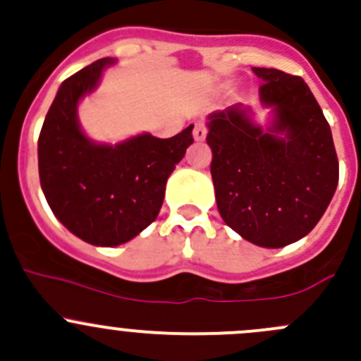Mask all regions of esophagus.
<instances>
[{
	"label": "esophagus",
	"instance_id": "34e87169",
	"mask_svg": "<svg viewBox=\"0 0 361 361\" xmlns=\"http://www.w3.org/2000/svg\"><path fill=\"white\" fill-rule=\"evenodd\" d=\"M206 134H207L206 123H204V122L195 123V127H194V140L195 141H202L204 137H206Z\"/></svg>",
	"mask_w": 361,
	"mask_h": 361
}]
</instances>
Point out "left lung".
<instances>
[{
    "mask_svg": "<svg viewBox=\"0 0 361 361\" xmlns=\"http://www.w3.org/2000/svg\"><path fill=\"white\" fill-rule=\"evenodd\" d=\"M271 126L234 104L207 116L211 178L225 224L246 241L283 248L307 235L336 194L338 160L332 130L300 76L253 68Z\"/></svg>",
    "mask_w": 361,
    "mask_h": 361,
    "instance_id": "1",
    "label": "left lung"
}]
</instances>
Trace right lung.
<instances>
[{
  "mask_svg": "<svg viewBox=\"0 0 361 361\" xmlns=\"http://www.w3.org/2000/svg\"><path fill=\"white\" fill-rule=\"evenodd\" d=\"M113 63L104 57L64 80L38 137L39 183L50 209L94 246L123 245L157 218L167 178L194 143V126L167 140L148 133L116 145L89 140L76 108Z\"/></svg>",
  "mask_w": 361,
  "mask_h": 361,
  "instance_id": "1",
  "label": "right lung"
}]
</instances>
